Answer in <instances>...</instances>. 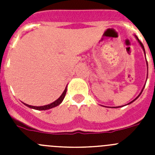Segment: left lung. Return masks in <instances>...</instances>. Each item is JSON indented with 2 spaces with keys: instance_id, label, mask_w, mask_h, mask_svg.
Segmentation results:
<instances>
[{
  "instance_id": "left-lung-1",
  "label": "left lung",
  "mask_w": 155,
  "mask_h": 155,
  "mask_svg": "<svg viewBox=\"0 0 155 155\" xmlns=\"http://www.w3.org/2000/svg\"><path fill=\"white\" fill-rule=\"evenodd\" d=\"M137 39L138 42H139V43H140V46H141V47H142V48H143V51H144V53H145V50H144V47H143V44H142V42H140V40H139V39H138V38H137ZM142 91H141V92H142ZM141 92H140V94H141ZM140 94H139V95H138V97H139V96H140ZM138 97H137V98H135V99H134V100H136V99H137V98H138ZM134 101H133V102H134ZM131 102H130V103H129V104H130V103H131ZM119 107H120V106H119ZM114 108H115V107H114Z\"/></svg>"
}]
</instances>
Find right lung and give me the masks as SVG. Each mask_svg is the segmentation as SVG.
<instances>
[{"instance_id":"add662e5","label":"right lung","mask_w":155,"mask_h":155,"mask_svg":"<svg viewBox=\"0 0 155 155\" xmlns=\"http://www.w3.org/2000/svg\"><path fill=\"white\" fill-rule=\"evenodd\" d=\"M66 92H67V87H66L65 90H64V92H63V94H61V97H60L58 99L56 100L55 102H53V103L49 104V105H43V106H32V105H27V104H25V103L24 104L26 105V106H28V107L32 108V109H37V110H46V109H52V108H53V107H56V106L59 105L61 103V102H62V101L64 100V97H65Z\"/></svg>"}]
</instances>
